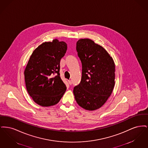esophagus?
<instances>
[{
  "label": "esophagus",
  "mask_w": 148,
  "mask_h": 148,
  "mask_svg": "<svg viewBox=\"0 0 148 148\" xmlns=\"http://www.w3.org/2000/svg\"><path fill=\"white\" fill-rule=\"evenodd\" d=\"M68 82H69V84L70 85H71V84H72L71 80H68Z\"/></svg>",
  "instance_id": "34e87169"
}]
</instances>
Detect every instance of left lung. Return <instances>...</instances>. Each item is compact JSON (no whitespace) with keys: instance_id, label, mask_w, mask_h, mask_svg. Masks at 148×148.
<instances>
[{"instance_id":"left-lung-1","label":"left lung","mask_w":148,"mask_h":148,"mask_svg":"<svg viewBox=\"0 0 148 148\" xmlns=\"http://www.w3.org/2000/svg\"><path fill=\"white\" fill-rule=\"evenodd\" d=\"M77 51L82 64L80 83L73 89L77 104L89 111L100 108L111 95L115 85V65L103 47L90 39L77 42Z\"/></svg>"}]
</instances>
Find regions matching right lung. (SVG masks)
I'll list each match as a JSON object with an SVG mask.
<instances>
[{
	"instance_id": "obj_1",
	"label": "right lung",
	"mask_w": 148,
	"mask_h": 148,
	"mask_svg": "<svg viewBox=\"0 0 148 148\" xmlns=\"http://www.w3.org/2000/svg\"><path fill=\"white\" fill-rule=\"evenodd\" d=\"M66 49V42L56 39L39 45L29 58L24 72L26 88L39 106L56 105L66 90L59 74L60 62Z\"/></svg>"
}]
</instances>
